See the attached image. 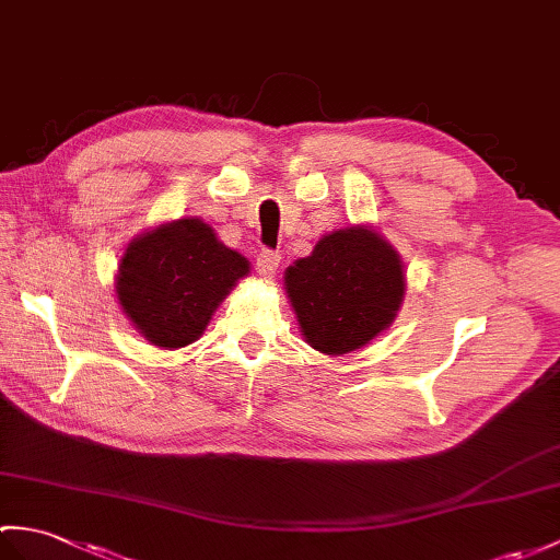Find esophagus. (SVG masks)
I'll use <instances>...</instances> for the list:
<instances>
[{
  "label": "esophagus",
  "instance_id": "34e87169",
  "mask_svg": "<svg viewBox=\"0 0 560 560\" xmlns=\"http://www.w3.org/2000/svg\"><path fill=\"white\" fill-rule=\"evenodd\" d=\"M279 262H281V255H279L277 250H262V253H257L255 267H257V271H259V277L271 279V277L277 275Z\"/></svg>",
  "mask_w": 560,
  "mask_h": 560
}]
</instances>
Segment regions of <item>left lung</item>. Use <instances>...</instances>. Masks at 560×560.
I'll use <instances>...</instances> for the list:
<instances>
[{"label":"left lung","mask_w":560,"mask_h":560,"mask_svg":"<svg viewBox=\"0 0 560 560\" xmlns=\"http://www.w3.org/2000/svg\"><path fill=\"white\" fill-rule=\"evenodd\" d=\"M396 250L368 229L324 236L285 269V291L312 348L343 355L394 322L406 293Z\"/></svg>","instance_id":"1"}]
</instances>
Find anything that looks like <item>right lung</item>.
<instances>
[{
  "instance_id": "1",
  "label": "right lung",
  "mask_w": 560,
  "mask_h": 560,
  "mask_svg": "<svg viewBox=\"0 0 560 560\" xmlns=\"http://www.w3.org/2000/svg\"><path fill=\"white\" fill-rule=\"evenodd\" d=\"M250 271L200 219H178L128 245L116 293L140 334L160 348L192 343L231 285Z\"/></svg>"
}]
</instances>
